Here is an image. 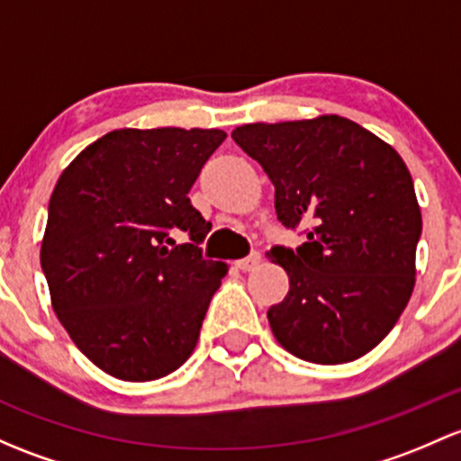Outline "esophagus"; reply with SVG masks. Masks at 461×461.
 Segmentation results:
<instances>
[{
  "label": "esophagus",
  "instance_id": "esophagus-1",
  "mask_svg": "<svg viewBox=\"0 0 461 461\" xmlns=\"http://www.w3.org/2000/svg\"><path fill=\"white\" fill-rule=\"evenodd\" d=\"M260 265V254L258 251H254V254H249L247 258H240L236 260V267H239L240 271H254L256 267Z\"/></svg>",
  "mask_w": 461,
  "mask_h": 461
}]
</instances>
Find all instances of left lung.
Listing matches in <instances>:
<instances>
[{
    "label": "left lung",
    "instance_id": "obj_1",
    "mask_svg": "<svg viewBox=\"0 0 461 461\" xmlns=\"http://www.w3.org/2000/svg\"><path fill=\"white\" fill-rule=\"evenodd\" d=\"M231 139L274 183L278 221L309 225L303 247L267 254L289 276L267 312L271 333L313 365L357 360L395 327L415 287L422 212L409 167L338 114L247 123Z\"/></svg>",
    "mask_w": 461,
    "mask_h": 461
}]
</instances>
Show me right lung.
Returning <instances> with one entry per match:
<instances>
[{
  "label": "right lung",
  "instance_id": "1",
  "mask_svg": "<svg viewBox=\"0 0 461 461\" xmlns=\"http://www.w3.org/2000/svg\"><path fill=\"white\" fill-rule=\"evenodd\" d=\"M222 130L121 128L61 172L41 240L57 318L92 365L149 382L192 356L230 265L205 260L212 230L192 207L198 172ZM191 236L176 246V235Z\"/></svg>",
  "mask_w": 461,
  "mask_h": 461
}]
</instances>
